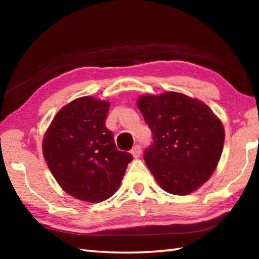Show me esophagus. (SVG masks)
I'll use <instances>...</instances> for the list:
<instances>
[{
	"mask_svg": "<svg viewBox=\"0 0 259 259\" xmlns=\"http://www.w3.org/2000/svg\"><path fill=\"white\" fill-rule=\"evenodd\" d=\"M131 154H133L134 157H137L140 156V154H142V147H140V145H135L133 147V150H131Z\"/></svg>",
	"mask_w": 259,
	"mask_h": 259,
	"instance_id": "obj_1",
	"label": "esophagus"
}]
</instances>
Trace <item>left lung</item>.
Segmentation results:
<instances>
[{"instance_id": "obj_1", "label": "left lung", "mask_w": 259, "mask_h": 259, "mask_svg": "<svg viewBox=\"0 0 259 259\" xmlns=\"http://www.w3.org/2000/svg\"><path fill=\"white\" fill-rule=\"evenodd\" d=\"M138 107L152 130L144 152L164 191L185 195L208 181L224 146V128L207 105L178 93L143 96Z\"/></svg>"}]
</instances>
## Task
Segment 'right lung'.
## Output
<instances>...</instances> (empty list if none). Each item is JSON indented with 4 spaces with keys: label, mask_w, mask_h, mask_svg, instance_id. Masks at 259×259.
<instances>
[{
    "label": "right lung",
    "mask_w": 259,
    "mask_h": 259,
    "mask_svg": "<svg viewBox=\"0 0 259 259\" xmlns=\"http://www.w3.org/2000/svg\"><path fill=\"white\" fill-rule=\"evenodd\" d=\"M109 103L93 97L73 100L57 113L43 139V155L65 192L87 202L108 199L133 160L119 151L105 125Z\"/></svg>",
    "instance_id": "right-lung-1"
}]
</instances>
